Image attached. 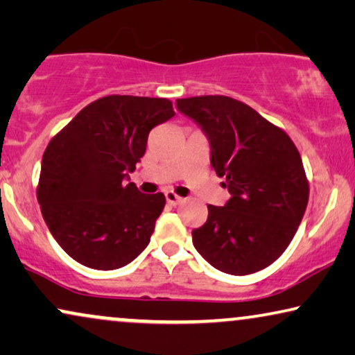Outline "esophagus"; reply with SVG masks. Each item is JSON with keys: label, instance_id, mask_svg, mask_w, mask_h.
<instances>
[{"label": "esophagus", "instance_id": "obj_1", "mask_svg": "<svg viewBox=\"0 0 355 355\" xmlns=\"http://www.w3.org/2000/svg\"><path fill=\"white\" fill-rule=\"evenodd\" d=\"M165 200H167L170 206H177V205H180V202H183V198L178 196L177 193H173V191H165Z\"/></svg>", "mask_w": 355, "mask_h": 355}]
</instances>
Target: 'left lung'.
Segmentation results:
<instances>
[{"label": "left lung", "instance_id": "8db88e82", "mask_svg": "<svg viewBox=\"0 0 355 355\" xmlns=\"http://www.w3.org/2000/svg\"><path fill=\"white\" fill-rule=\"evenodd\" d=\"M211 143L225 206L207 205L191 232L198 253L222 272L245 276L272 264L294 239L309 202V180L294 141L247 103L227 96L177 98Z\"/></svg>", "mask_w": 355, "mask_h": 355}]
</instances>
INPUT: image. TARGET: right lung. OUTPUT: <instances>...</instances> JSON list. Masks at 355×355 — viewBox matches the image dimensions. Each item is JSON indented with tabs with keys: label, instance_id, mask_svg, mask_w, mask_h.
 Here are the masks:
<instances>
[{
	"label": "right lung",
	"instance_id": "add662e5",
	"mask_svg": "<svg viewBox=\"0 0 355 355\" xmlns=\"http://www.w3.org/2000/svg\"><path fill=\"white\" fill-rule=\"evenodd\" d=\"M175 115L168 98H97L46 146L37 200L51 235L71 258L110 271L133 261L150 242L165 206L123 178L146 153L149 131Z\"/></svg>",
	"mask_w": 355,
	"mask_h": 355
}]
</instances>
